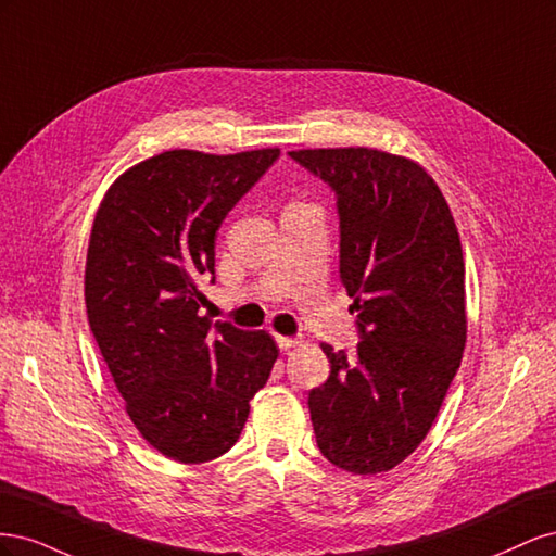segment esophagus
<instances>
[{
    "mask_svg": "<svg viewBox=\"0 0 556 556\" xmlns=\"http://www.w3.org/2000/svg\"><path fill=\"white\" fill-rule=\"evenodd\" d=\"M299 341L296 339H290V336H276V345L285 352V350H290V348H294Z\"/></svg>",
    "mask_w": 556,
    "mask_h": 556,
    "instance_id": "1",
    "label": "esophagus"
}]
</instances>
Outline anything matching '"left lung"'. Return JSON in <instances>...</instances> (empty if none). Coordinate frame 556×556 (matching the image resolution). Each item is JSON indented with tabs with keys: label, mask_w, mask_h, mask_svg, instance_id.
Listing matches in <instances>:
<instances>
[{
	"label": "left lung",
	"mask_w": 556,
	"mask_h": 556,
	"mask_svg": "<svg viewBox=\"0 0 556 556\" xmlns=\"http://www.w3.org/2000/svg\"><path fill=\"white\" fill-rule=\"evenodd\" d=\"M339 213V274L359 343H323L331 364L308 394L319 452L343 470H390L425 441L466 343L464 255L439 185L374 148L292 150Z\"/></svg>",
	"instance_id": "1"
}]
</instances>
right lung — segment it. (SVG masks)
<instances>
[{"label":"right lung","mask_w":556,"mask_h":556,"mask_svg":"<svg viewBox=\"0 0 556 556\" xmlns=\"http://www.w3.org/2000/svg\"><path fill=\"white\" fill-rule=\"evenodd\" d=\"M280 157L166 150L131 166L94 215L86 306L127 415L164 457L201 464L239 441L278 348L266 331L201 317L215 233Z\"/></svg>","instance_id":"1"}]
</instances>
